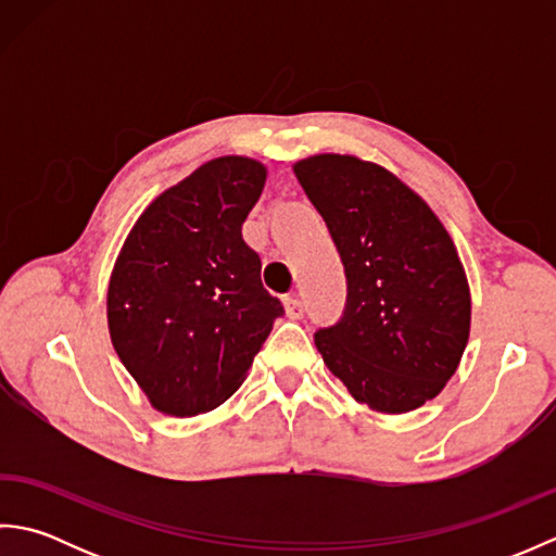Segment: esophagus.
<instances>
[{
  "label": "esophagus",
  "mask_w": 556,
  "mask_h": 556,
  "mask_svg": "<svg viewBox=\"0 0 556 556\" xmlns=\"http://www.w3.org/2000/svg\"><path fill=\"white\" fill-rule=\"evenodd\" d=\"M285 308H287V315L291 317V320H301L305 308H303V301L296 296V293H291V296L285 299Z\"/></svg>",
  "instance_id": "obj_1"
}]
</instances>
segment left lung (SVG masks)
Listing matches in <instances>:
<instances>
[{
    "label": "left lung",
    "instance_id": "1",
    "mask_svg": "<svg viewBox=\"0 0 556 556\" xmlns=\"http://www.w3.org/2000/svg\"><path fill=\"white\" fill-rule=\"evenodd\" d=\"M296 179L344 263L346 305L315 332L358 404L406 413L456 372L470 329L464 265L442 222L394 174L349 155L299 162Z\"/></svg>",
    "mask_w": 556,
    "mask_h": 556
}]
</instances>
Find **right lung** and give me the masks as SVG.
I'll return each mask as SVG.
<instances>
[{
  "label": "right lung",
  "mask_w": 556,
  "mask_h": 556,
  "mask_svg": "<svg viewBox=\"0 0 556 556\" xmlns=\"http://www.w3.org/2000/svg\"><path fill=\"white\" fill-rule=\"evenodd\" d=\"M265 176L248 157L203 164L152 200L116 257L108 291L112 344L167 416L224 404L285 315L241 236Z\"/></svg>",
  "instance_id": "1"
}]
</instances>
